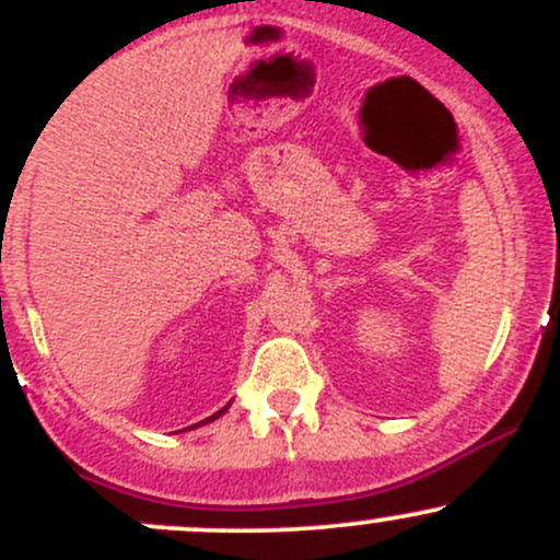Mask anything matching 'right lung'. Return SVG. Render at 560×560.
I'll list each match as a JSON object with an SVG mask.
<instances>
[{"label":"right lung","instance_id":"obj_1","mask_svg":"<svg viewBox=\"0 0 560 560\" xmlns=\"http://www.w3.org/2000/svg\"><path fill=\"white\" fill-rule=\"evenodd\" d=\"M231 405V402H229ZM229 405H226V408H221V410H218V413H213V416H210V419H205V421H199V423H195V427H186V429H197V427H205V423H210V421H215L218 419V416H223V413H226V410H229ZM186 429H182V432H186Z\"/></svg>","mask_w":560,"mask_h":560}]
</instances>
